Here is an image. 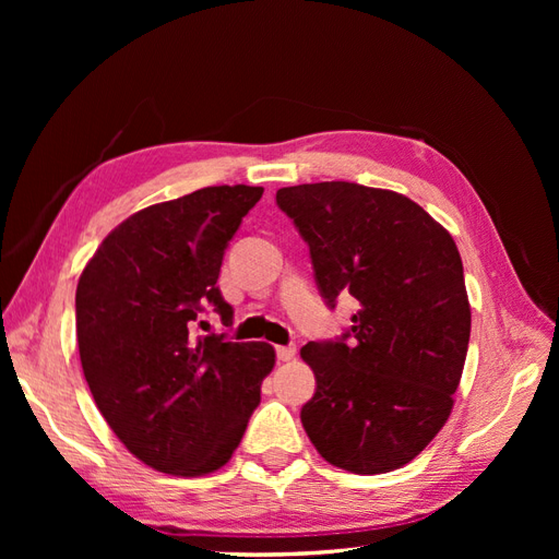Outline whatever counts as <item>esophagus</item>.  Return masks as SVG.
I'll list each match as a JSON object with an SVG mask.
<instances>
[{
    "label": "esophagus",
    "mask_w": 559,
    "mask_h": 559,
    "mask_svg": "<svg viewBox=\"0 0 559 559\" xmlns=\"http://www.w3.org/2000/svg\"><path fill=\"white\" fill-rule=\"evenodd\" d=\"M277 359H280V361H292V359H296V345H280V347H277Z\"/></svg>",
    "instance_id": "esophagus-1"
}]
</instances>
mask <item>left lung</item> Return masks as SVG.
Here are the masks:
<instances>
[{
  "label": "left lung",
  "mask_w": 559,
  "mask_h": 559,
  "mask_svg": "<svg viewBox=\"0 0 559 559\" xmlns=\"http://www.w3.org/2000/svg\"><path fill=\"white\" fill-rule=\"evenodd\" d=\"M310 247L326 306L361 310L337 341L300 349L317 380L300 421L337 468L361 476L413 462L443 429L462 380L471 308L452 235L417 202L352 181L277 191Z\"/></svg>",
  "instance_id": "obj_1"
}]
</instances>
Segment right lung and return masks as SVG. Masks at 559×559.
Here are the masks:
<instances>
[{
	"instance_id": "add662e5",
	"label": "right lung",
	"mask_w": 559,
	"mask_h": 559,
	"mask_svg": "<svg viewBox=\"0 0 559 559\" xmlns=\"http://www.w3.org/2000/svg\"><path fill=\"white\" fill-rule=\"evenodd\" d=\"M261 186H207L158 202L116 226L76 286V343L91 394L140 462L195 478L222 468L240 445L275 366L267 343L198 335L205 306L222 324V261Z\"/></svg>"
}]
</instances>
